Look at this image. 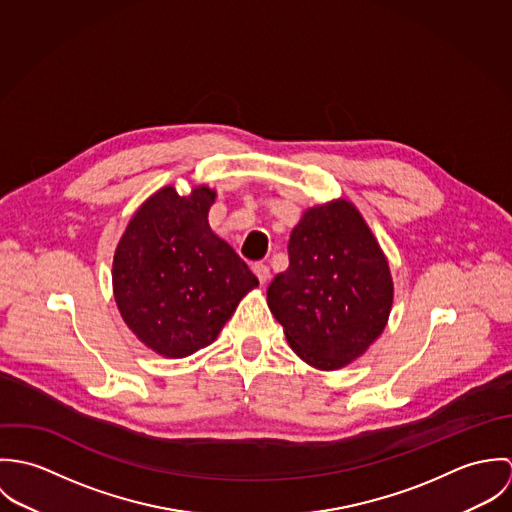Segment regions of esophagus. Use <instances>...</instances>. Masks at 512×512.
<instances>
[{"label":"esophagus","mask_w":512,"mask_h":512,"mask_svg":"<svg viewBox=\"0 0 512 512\" xmlns=\"http://www.w3.org/2000/svg\"><path fill=\"white\" fill-rule=\"evenodd\" d=\"M252 272L256 274V278H258V282H260L262 286L268 284V280H270V268H268V266H264V264H254Z\"/></svg>","instance_id":"1"}]
</instances>
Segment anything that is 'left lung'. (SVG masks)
Segmentation results:
<instances>
[{
    "mask_svg": "<svg viewBox=\"0 0 512 512\" xmlns=\"http://www.w3.org/2000/svg\"><path fill=\"white\" fill-rule=\"evenodd\" d=\"M288 254L268 307L293 353L319 370L351 365L382 335L394 299L376 236L351 201L335 199L301 215Z\"/></svg>",
    "mask_w": 512,
    "mask_h": 512,
    "instance_id": "left-lung-1",
    "label": "left lung"
}]
</instances>
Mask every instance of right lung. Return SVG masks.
I'll return each instance as SVG.
<instances>
[{
  "label": "right lung",
  "mask_w": 512,
  "mask_h": 512,
  "mask_svg": "<svg viewBox=\"0 0 512 512\" xmlns=\"http://www.w3.org/2000/svg\"><path fill=\"white\" fill-rule=\"evenodd\" d=\"M217 191L173 185L147 197L112 262V290L130 331L165 359L211 345L258 278L209 224Z\"/></svg>",
  "instance_id": "1"
}]
</instances>
